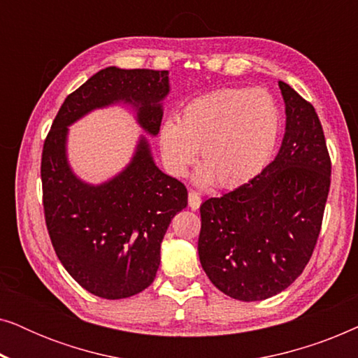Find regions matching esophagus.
Instances as JSON below:
<instances>
[{
    "mask_svg": "<svg viewBox=\"0 0 358 358\" xmlns=\"http://www.w3.org/2000/svg\"><path fill=\"white\" fill-rule=\"evenodd\" d=\"M200 203H202V197L197 192H194V190H190L189 192V207L190 210H197L200 207Z\"/></svg>",
    "mask_w": 358,
    "mask_h": 358,
    "instance_id": "esophagus-1",
    "label": "esophagus"
}]
</instances>
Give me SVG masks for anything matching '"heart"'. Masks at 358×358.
Masks as SVG:
<instances>
[{
	"mask_svg": "<svg viewBox=\"0 0 358 358\" xmlns=\"http://www.w3.org/2000/svg\"><path fill=\"white\" fill-rule=\"evenodd\" d=\"M282 114L266 90L223 87L189 102L178 119L159 129V148L173 176L185 174L197 148L203 163L194 179L222 187L248 182L266 168L280 135Z\"/></svg>",
	"mask_w": 358,
	"mask_h": 358,
	"instance_id": "1",
	"label": "heart"
}]
</instances>
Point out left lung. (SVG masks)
Wrapping results in <instances>:
<instances>
[{"label":"left lung","instance_id":"1","mask_svg":"<svg viewBox=\"0 0 358 358\" xmlns=\"http://www.w3.org/2000/svg\"><path fill=\"white\" fill-rule=\"evenodd\" d=\"M285 134L275 159L241 187L200 205L199 257L210 280L239 301L285 290L310 261L331 185L324 131L310 102L278 81Z\"/></svg>","mask_w":358,"mask_h":358}]
</instances>
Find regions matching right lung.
I'll return each instance as SVG.
<instances>
[{
  "label": "right lung",
  "mask_w": 358,
  "mask_h": 358,
  "mask_svg": "<svg viewBox=\"0 0 358 358\" xmlns=\"http://www.w3.org/2000/svg\"><path fill=\"white\" fill-rule=\"evenodd\" d=\"M169 91V71L107 66L66 97L43 143V210L53 249L96 296L120 300L153 283L161 243L174 215L187 207V189L156 166L145 135L120 173L86 182L68 159V131L92 110L125 106L140 129L156 136Z\"/></svg>",
  "instance_id": "obj_1"
}]
</instances>
